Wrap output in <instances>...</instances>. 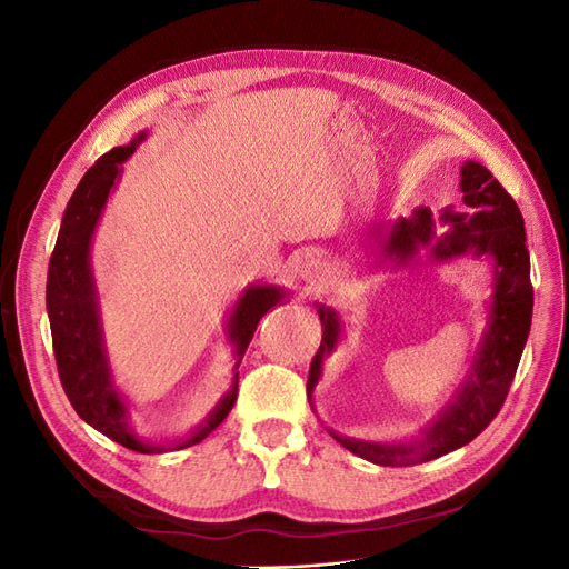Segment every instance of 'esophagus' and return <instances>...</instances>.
<instances>
[{
	"label": "esophagus",
	"mask_w": 569,
	"mask_h": 569,
	"mask_svg": "<svg viewBox=\"0 0 569 569\" xmlns=\"http://www.w3.org/2000/svg\"><path fill=\"white\" fill-rule=\"evenodd\" d=\"M301 272H303V278H306V282H308V287H311V289H320L325 284V280H327V268H325V263L316 261V258H311V261H306Z\"/></svg>",
	"instance_id": "obj_1"
}]
</instances>
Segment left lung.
<instances>
[{
  "instance_id": "8db88e82",
  "label": "left lung",
  "mask_w": 569,
  "mask_h": 569,
  "mask_svg": "<svg viewBox=\"0 0 569 569\" xmlns=\"http://www.w3.org/2000/svg\"><path fill=\"white\" fill-rule=\"evenodd\" d=\"M460 173L462 203L472 213H453L446 209L441 220L449 222L453 230L441 239H435V220L429 209H418L412 218H399L387 237V256H393L399 263H408L425 247H429L437 261H449L462 253L493 256L496 287L489 330L481 341L468 382L458 389L456 401L443 410V416L427 429L425 439L408 446H387L347 439L332 432L343 449L375 465H385V468H406V465L435 460L485 432L506 403L529 337L533 289L529 280L522 213L503 184L481 163L465 161ZM318 316L322 322V341L311 360V370H308V396L320 377L322 358L339 341V318L335 311L318 308Z\"/></svg>"
}]
</instances>
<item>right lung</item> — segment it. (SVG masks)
Listing matches in <instances>:
<instances>
[{
	"label": "right lung",
	"instance_id": "1",
	"mask_svg": "<svg viewBox=\"0 0 569 569\" xmlns=\"http://www.w3.org/2000/svg\"><path fill=\"white\" fill-rule=\"evenodd\" d=\"M144 140L137 134L128 147H113L107 151L88 173L68 201L57 247L49 258L47 272V313L51 325V343H54L57 370L68 401L78 416L99 429L111 441L126 446L137 453H157L166 446H149L128 427L126 406L113 389L111 372L107 366L104 349H101V327L97 316L94 282L90 270V239L94 232L101 209L109 199L111 187L120 176V163ZM282 299V291L274 287H251L239 299L230 318V337L242 360L258 322ZM237 360V363H239ZM237 380V377H234ZM237 401V385L218 403L192 437L176 443V449L199 443L228 418Z\"/></svg>",
	"mask_w": 569,
	"mask_h": 569
}]
</instances>
